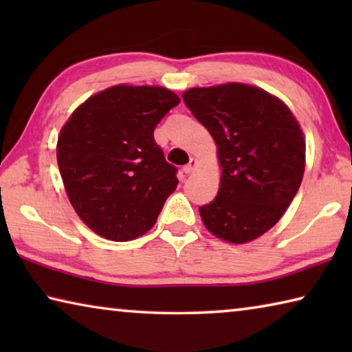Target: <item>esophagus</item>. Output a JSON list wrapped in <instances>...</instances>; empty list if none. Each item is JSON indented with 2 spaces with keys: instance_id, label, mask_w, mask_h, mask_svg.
Returning a JSON list of instances; mask_svg holds the SVG:
<instances>
[{
  "instance_id": "esophagus-1",
  "label": "esophagus",
  "mask_w": 352,
  "mask_h": 352,
  "mask_svg": "<svg viewBox=\"0 0 352 352\" xmlns=\"http://www.w3.org/2000/svg\"><path fill=\"white\" fill-rule=\"evenodd\" d=\"M195 169H197V160L195 158H190V162L183 168L184 174H194Z\"/></svg>"
}]
</instances>
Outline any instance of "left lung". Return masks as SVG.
<instances>
[{"label": "left lung", "mask_w": 352, "mask_h": 352, "mask_svg": "<svg viewBox=\"0 0 352 352\" xmlns=\"http://www.w3.org/2000/svg\"><path fill=\"white\" fill-rule=\"evenodd\" d=\"M183 100L211 133L222 169L217 197L199 208L201 222L228 243L258 239L283 217L305 175L300 122L281 99L247 83L189 88Z\"/></svg>", "instance_id": "8db88e82"}]
</instances>
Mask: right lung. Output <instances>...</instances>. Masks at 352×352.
<instances>
[{"label": "right lung", "instance_id": "right-lung-1", "mask_svg": "<svg viewBox=\"0 0 352 352\" xmlns=\"http://www.w3.org/2000/svg\"><path fill=\"white\" fill-rule=\"evenodd\" d=\"M180 102L164 87L115 85L71 113L57 140V164L69 204L104 239L147 233L174 192L177 169L153 130Z\"/></svg>", "mask_w": 352, "mask_h": 352}]
</instances>
